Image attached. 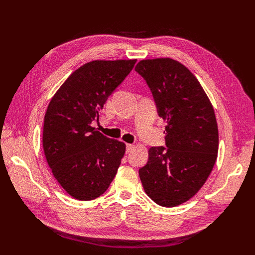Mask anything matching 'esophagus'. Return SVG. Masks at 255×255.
<instances>
[{
    "label": "esophagus",
    "mask_w": 255,
    "mask_h": 255,
    "mask_svg": "<svg viewBox=\"0 0 255 255\" xmlns=\"http://www.w3.org/2000/svg\"><path fill=\"white\" fill-rule=\"evenodd\" d=\"M132 149H133V145H132V144H130V143H127V144H126V152H127V153L131 152Z\"/></svg>",
    "instance_id": "esophagus-1"
}]
</instances>
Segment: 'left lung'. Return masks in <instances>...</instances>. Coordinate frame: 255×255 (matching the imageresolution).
Listing matches in <instances>:
<instances>
[{
	"instance_id": "8db88e82",
	"label": "left lung",
	"mask_w": 255,
	"mask_h": 255,
	"mask_svg": "<svg viewBox=\"0 0 255 255\" xmlns=\"http://www.w3.org/2000/svg\"><path fill=\"white\" fill-rule=\"evenodd\" d=\"M166 121L165 147H151L139 169L144 192L163 207L185 203L207 180L217 160L218 126L214 108L189 70L171 58L148 59L136 68Z\"/></svg>"
}]
</instances>
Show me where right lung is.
<instances>
[{"label": "right lung", "mask_w": 255, "mask_h": 255, "mask_svg": "<svg viewBox=\"0 0 255 255\" xmlns=\"http://www.w3.org/2000/svg\"><path fill=\"white\" fill-rule=\"evenodd\" d=\"M133 60H95L70 75L48 105L42 147L58 183L79 200L95 199L115 177L126 144L94 130L91 124L130 73Z\"/></svg>", "instance_id": "obj_1"}]
</instances>
